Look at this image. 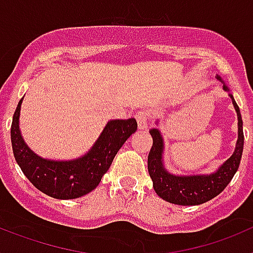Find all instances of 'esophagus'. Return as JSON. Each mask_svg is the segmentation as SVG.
<instances>
[{"mask_svg":"<svg viewBox=\"0 0 253 253\" xmlns=\"http://www.w3.org/2000/svg\"><path fill=\"white\" fill-rule=\"evenodd\" d=\"M135 119L138 123V128L139 129H146L148 126V119H149V111L140 110L138 111L135 115Z\"/></svg>","mask_w":253,"mask_h":253,"instance_id":"obj_1","label":"esophagus"}]
</instances>
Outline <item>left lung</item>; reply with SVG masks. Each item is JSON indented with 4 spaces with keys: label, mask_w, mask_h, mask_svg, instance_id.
Wrapping results in <instances>:
<instances>
[{
    "label": "left lung",
    "mask_w": 253,
    "mask_h": 253,
    "mask_svg": "<svg viewBox=\"0 0 253 253\" xmlns=\"http://www.w3.org/2000/svg\"><path fill=\"white\" fill-rule=\"evenodd\" d=\"M223 88L228 91L227 86H223ZM231 97L238 116V140L234 153L215 173L207 176H175L169 173L162 165V137L157 129L149 130L153 138V144L148 154V172L153 181L154 191L163 200L177 205L204 204L222 193L232 181L240 167L245 137L240 107L237 106L233 96L231 95Z\"/></svg>",
    "instance_id": "left-lung-1"
}]
</instances>
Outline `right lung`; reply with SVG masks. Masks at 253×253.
<instances>
[{"label":"right lung","mask_w":253,"mask_h":253,"mask_svg":"<svg viewBox=\"0 0 253 253\" xmlns=\"http://www.w3.org/2000/svg\"><path fill=\"white\" fill-rule=\"evenodd\" d=\"M17 104L11 124V143L15 160L24 175L38 190L54 199H76L96 189L113 163L125 140L137 130L135 119L107 123L95 146L86 156L75 161H48L29 149L19 129L20 107Z\"/></svg>","instance_id":"add662e5"}]
</instances>
